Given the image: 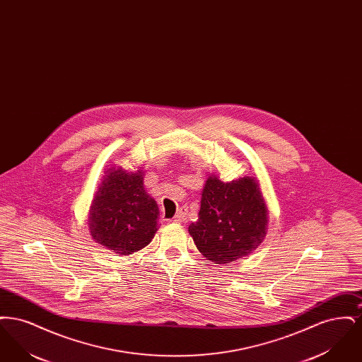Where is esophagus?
I'll return each mask as SVG.
<instances>
[{"label":"esophagus","mask_w":362,"mask_h":362,"mask_svg":"<svg viewBox=\"0 0 362 362\" xmlns=\"http://www.w3.org/2000/svg\"><path fill=\"white\" fill-rule=\"evenodd\" d=\"M186 220V211H183V210H180V211H177L176 213V216L173 217V223H183Z\"/></svg>","instance_id":"esophagus-1"}]
</instances>
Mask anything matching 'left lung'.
Masks as SVG:
<instances>
[{"label": "left lung", "instance_id": "left-lung-1", "mask_svg": "<svg viewBox=\"0 0 362 362\" xmlns=\"http://www.w3.org/2000/svg\"><path fill=\"white\" fill-rule=\"evenodd\" d=\"M269 210L255 176L229 183L207 176L198 220L189 233L198 251L216 264H226L254 252L264 240Z\"/></svg>", "mask_w": 362, "mask_h": 362}]
</instances>
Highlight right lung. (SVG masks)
Listing matches in <instances>:
<instances>
[{
	"mask_svg": "<svg viewBox=\"0 0 362 362\" xmlns=\"http://www.w3.org/2000/svg\"><path fill=\"white\" fill-rule=\"evenodd\" d=\"M160 216L155 198L144 187V171L122 167L104 171L88 213L92 239L117 255H132L145 248L157 232Z\"/></svg>",
	"mask_w": 362,
	"mask_h": 362,
	"instance_id": "right-lung-1",
	"label": "right lung"
}]
</instances>
